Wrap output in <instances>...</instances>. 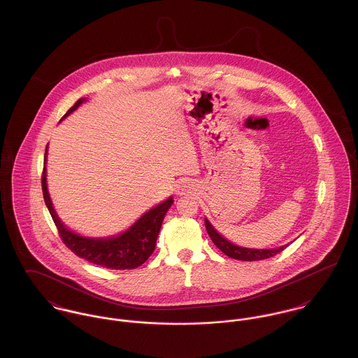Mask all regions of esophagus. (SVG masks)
<instances>
[{
    "label": "esophagus",
    "mask_w": 358,
    "mask_h": 358,
    "mask_svg": "<svg viewBox=\"0 0 358 358\" xmlns=\"http://www.w3.org/2000/svg\"><path fill=\"white\" fill-rule=\"evenodd\" d=\"M187 193H190V185L184 181V182H181V184L178 185L177 194H178V196H184V194H187Z\"/></svg>",
    "instance_id": "1"
}]
</instances>
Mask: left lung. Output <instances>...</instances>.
I'll return each mask as SVG.
<instances>
[{
    "instance_id": "left-lung-1",
    "label": "left lung",
    "mask_w": 358,
    "mask_h": 358,
    "mask_svg": "<svg viewBox=\"0 0 358 358\" xmlns=\"http://www.w3.org/2000/svg\"><path fill=\"white\" fill-rule=\"evenodd\" d=\"M205 227L209 238L215 243V245L224 252L225 255L238 259V260H244V262H255V260H263L268 259L273 256L282 252L289 244L278 247V248H271V250H255V248H245V247H238L236 244H232L227 238H222V235L212 227V224L205 219Z\"/></svg>"
}]
</instances>
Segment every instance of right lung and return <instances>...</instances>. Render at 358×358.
Segmentation results:
<instances>
[{"label": "right lung", "mask_w": 358, "mask_h": 358, "mask_svg": "<svg viewBox=\"0 0 358 358\" xmlns=\"http://www.w3.org/2000/svg\"><path fill=\"white\" fill-rule=\"evenodd\" d=\"M85 101V99H79L69 108L62 120H64L72 111H75ZM47 149H45V157H44V169L41 176L43 196L63 243L75 255L106 268L133 270L139 267L141 264H143L155 250V241L158 238L162 222L165 219V215L173 204V197H169L166 201L154 206L153 209H150L142 217H139L126 232L120 234L118 236L106 238L80 236L69 231V228L60 222V219L57 217L53 209L48 187H47V178H45L47 177V173H45Z\"/></svg>", "instance_id": "1"}]
</instances>
